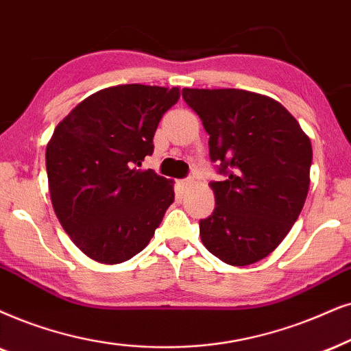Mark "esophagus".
<instances>
[{
	"label": "esophagus",
	"mask_w": 351,
	"mask_h": 351,
	"mask_svg": "<svg viewBox=\"0 0 351 351\" xmlns=\"http://www.w3.org/2000/svg\"><path fill=\"white\" fill-rule=\"evenodd\" d=\"M193 183H194L193 178H184V180H181L178 184L181 186V188H188V186H191Z\"/></svg>",
	"instance_id": "1"
}]
</instances>
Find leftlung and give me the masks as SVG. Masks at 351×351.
I'll list each match as a JSON object with an SVG mask.
<instances>
[{
  "label": "left lung",
  "mask_w": 351,
  "mask_h": 351,
  "mask_svg": "<svg viewBox=\"0 0 351 351\" xmlns=\"http://www.w3.org/2000/svg\"><path fill=\"white\" fill-rule=\"evenodd\" d=\"M208 134V155L227 178L212 181L215 208L199 221L204 246L230 265L269 256L304 206L313 147L291 113L239 88H183Z\"/></svg>",
  "instance_id": "obj_1"
}]
</instances>
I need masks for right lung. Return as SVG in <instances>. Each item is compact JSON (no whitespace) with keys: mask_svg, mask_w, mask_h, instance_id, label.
I'll return each mask as SVG.
<instances>
[{"mask_svg":"<svg viewBox=\"0 0 351 351\" xmlns=\"http://www.w3.org/2000/svg\"><path fill=\"white\" fill-rule=\"evenodd\" d=\"M178 99V87L101 88L55 128L45 154L53 208L97 263L119 264L143 251L175 201L171 180L141 165Z\"/></svg>","mask_w":351,"mask_h":351,"instance_id":"obj_1","label":"right lung"}]
</instances>
